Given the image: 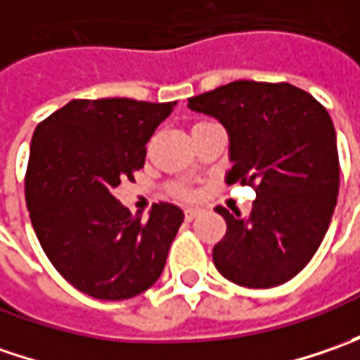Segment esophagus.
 I'll return each instance as SVG.
<instances>
[{"label": "esophagus", "mask_w": 360, "mask_h": 360, "mask_svg": "<svg viewBox=\"0 0 360 360\" xmlns=\"http://www.w3.org/2000/svg\"><path fill=\"white\" fill-rule=\"evenodd\" d=\"M198 214H200V210H198V208H188L186 212H184V218H186V220H194Z\"/></svg>", "instance_id": "34e87169"}]
</instances>
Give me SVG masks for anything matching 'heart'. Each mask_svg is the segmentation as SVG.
Here are the masks:
<instances>
[{
  "instance_id": "b5f03b06",
  "label": "heart",
  "mask_w": 360,
  "mask_h": 360,
  "mask_svg": "<svg viewBox=\"0 0 360 360\" xmlns=\"http://www.w3.org/2000/svg\"><path fill=\"white\" fill-rule=\"evenodd\" d=\"M198 124H206V122H198ZM198 124H196V126H198ZM176 196L182 198V200H194V198H196V192L188 186H176Z\"/></svg>"
}]
</instances>
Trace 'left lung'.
I'll use <instances>...</instances> for the list:
<instances>
[{"mask_svg": "<svg viewBox=\"0 0 360 360\" xmlns=\"http://www.w3.org/2000/svg\"><path fill=\"white\" fill-rule=\"evenodd\" d=\"M188 108L222 122L234 162L226 182L256 192L244 220L214 208L226 220L214 266L248 288L290 281L319 250L337 206L339 152L326 108L292 84L250 79L194 96Z\"/></svg>", "mask_w": 360, "mask_h": 360, "instance_id": "1", "label": "left lung"}]
</instances>
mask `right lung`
Returning <instances> with one entry per match:
<instances>
[{
  "mask_svg": "<svg viewBox=\"0 0 360 360\" xmlns=\"http://www.w3.org/2000/svg\"><path fill=\"white\" fill-rule=\"evenodd\" d=\"M174 105L72 100L35 128L25 170L32 226L56 270L90 297H136L164 270L182 210L160 202L142 220L116 192L144 168L146 144Z\"/></svg>",
  "mask_w": 360,
  "mask_h": 360,
  "instance_id": "right-lung-1",
  "label": "right lung"
}]
</instances>
